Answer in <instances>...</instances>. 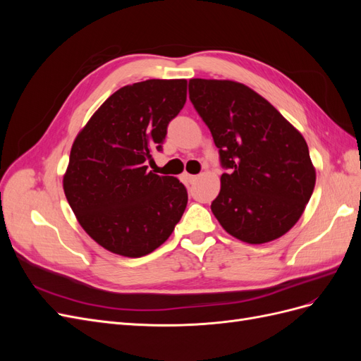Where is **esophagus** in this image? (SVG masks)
<instances>
[{"label":"esophagus","mask_w":361,"mask_h":361,"mask_svg":"<svg viewBox=\"0 0 361 361\" xmlns=\"http://www.w3.org/2000/svg\"><path fill=\"white\" fill-rule=\"evenodd\" d=\"M185 179H187L190 183H194L197 180V176H194V174H185Z\"/></svg>","instance_id":"34e87169"}]
</instances>
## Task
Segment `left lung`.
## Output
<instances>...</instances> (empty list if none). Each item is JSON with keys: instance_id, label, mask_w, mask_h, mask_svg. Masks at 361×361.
I'll return each mask as SVG.
<instances>
[{"instance_id": "obj_1", "label": "left lung", "mask_w": 361, "mask_h": 361, "mask_svg": "<svg viewBox=\"0 0 361 361\" xmlns=\"http://www.w3.org/2000/svg\"><path fill=\"white\" fill-rule=\"evenodd\" d=\"M188 90L227 170L211 204L216 220L248 244L274 241L289 232L316 182L304 137L241 82L194 78Z\"/></svg>"}]
</instances>
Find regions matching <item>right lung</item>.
<instances>
[{
  "label": "right lung",
  "mask_w": 361,
  "mask_h": 361,
  "mask_svg": "<svg viewBox=\"0 0 361 361\" xmlns=\"http://www.w3.org/2000/svg\"><path fill=\"white\" fill-rule=\"evenodd\" d=\"M187 101V80L125 85L75 138L63 188L84 231L111 253L141 257L164 244L188 203L185 185L147 171Z\"/></svg>",
  "instance_id": "add662e5"
}]
</instances>
